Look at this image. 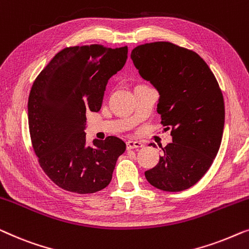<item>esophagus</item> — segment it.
Masks as SVG:
<instances>
[{
    "label": "esophagus",
    "instance_id": "34e87169",
    "mask_svg": "<svg viewBox=\"0 0 249 249\" xmlns=\"http://www.w3.org/2000/svg\"><path fill=\"white\" fill-rule=\"evenodd\" d=\"M126 146H127L128 150H132V149H140V148H143V145L141 142L139 141H127L126 142Z\"/></svg>",
    "mask_w": 249,
    "mask_h": 249
}]
</instances>
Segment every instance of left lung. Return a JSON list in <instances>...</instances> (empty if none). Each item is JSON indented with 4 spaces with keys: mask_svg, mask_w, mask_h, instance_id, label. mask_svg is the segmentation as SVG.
<instances>
[{
    "mask_svg": "<svg viewBox=\"0 0 249 249\" xmlns=\"http://www.w3.org/2000/svg\"><path fill=\"white\" fill-rule=\"evenodd\" d=\"M131 58L158 90L157 111L173 136L158 164L144 173L146 180L161 191L187 190L204 176L221 144L225 103L219 83L201 56L168 41L140 45Z\"/></svg>",
    "mask_w": 249,
    "mask_h": 249,
    "instance_id": "1",
    "label": "left lung"
}]
</instances>
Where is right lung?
Here are the masks:
<instances>
[{"label": "right lung", "mask_w": 249, "mask_h": 249, "mask_svg": "<svg viewBox=\"0 0 249 249\" xmlns=\"http://www.w3.org/2000/svg\"><path fill=\"white\" fill-rule=\"evenodd\" d=\"M127 46L66 47L39 73L28 99V123L41 169L63 190L91 194L110 183L126 144L116 136L87 145L86 113L99 111L108 80L123 69Z\"/></svg>", "instance_id": "1"}]
</instances>
